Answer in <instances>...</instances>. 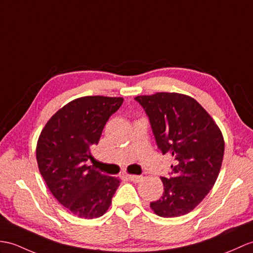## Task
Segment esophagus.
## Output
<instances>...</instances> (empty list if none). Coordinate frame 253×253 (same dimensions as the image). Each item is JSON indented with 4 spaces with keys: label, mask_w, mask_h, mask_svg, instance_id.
<instances>
[{
    "label": "esophagus",
    "mask_w": 253,
    "mask_h": 253,
    "mask_svg": "<svg viewBox=\"0 0 253 253\" xmlns=\"http://www.w3.org/2000/svg\"><path fill=\"white\" fill-rule=\"evenodd\" d=\"M127 177H128L129 180L132 181V182H136V183H137V182H140L141 179H142L141 175H137V174H128Z\"/></svg>",
    "instance_id": "obj_1"
}]
</instances>
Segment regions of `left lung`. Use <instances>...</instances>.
<instances>
[{
    "label": "left lung",
    "mask_w": 253,
    "mask_h": 253,
    "mask_svg": "<svg viewBox=\"0 0 253 253\" xmlns=\"http://www.w3.org/2000/svg\"><path fill=\"white\" fill-rule=\"evenodd\" d=\"M148 114L158 149L174 158L172 177L164 178L160 199L150 204L163 218L184 215L212 189L223 162L224 138L195 99L178 92L134 98Z\"/></svg>",
    "instance_id": "obj_1"
}]
</instances>
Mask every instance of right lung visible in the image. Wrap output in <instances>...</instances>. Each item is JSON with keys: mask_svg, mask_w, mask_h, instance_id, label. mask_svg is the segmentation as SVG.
Listing matches in <instances>:
<instances>
[{"mask_svg": "<svg viewBox=\"0 0 253 253\" xmlns=\"http://www.w3.org/2000/svg\"><path fill=\"white\" fill-rule=\"evenodd\" d=\"M122 97L74 99L52 115L40 133L37 162L50 193L72 214L83 219L103 215L121 180L102 174L86 162L98 144L109 117Z\"/></svg>", "mask_w": 253, "mask_h": 253, "instance_id": "1", "label": "right lung"}]
</instances>
